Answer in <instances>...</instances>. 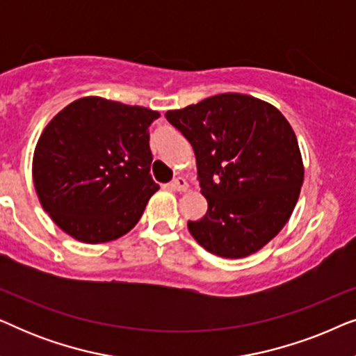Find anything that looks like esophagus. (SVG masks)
I'll use <instances>...</instances> for the list:
<instances>
[{
	"instance_id": "1",
	"label": "esophagus",
	"mask_w": 356,
	"mask_h": 356,
	"mask_svg": "<svg viewBox=\"0 0 356 356\" xmlns=\"http://www.w3.org/2000/svg\"><path fill=\"white\" fill-rule=\"evenodd\" d=\"M172 189H175V191H186L188 189V181L184 178H177V179H173V183H172Z\"/></svg>"
}]
</instances>
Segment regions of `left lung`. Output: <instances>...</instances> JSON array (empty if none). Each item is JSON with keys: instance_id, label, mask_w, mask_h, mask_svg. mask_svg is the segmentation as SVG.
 Instances as JSON below:
<instances>
[{"instance_id": "left-lung-1", "label": "left lung", "mask_w": 356, "mask_h": 356, "mask_svg": "<svg viewBox=\"0 0 356 356\" xmlns=\"http://www.w3.org/2000/svg\"><path fill=\"white\" fill-rule=\"evenodd\" d=\"M193 145L207 212L188 222L212 254L246 257L266 246L293 212L305 178L298 140L274 105L218 94L165 113Z\"/></svg>"}]
</instances>
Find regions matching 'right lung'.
<instances>
[{
	"mask_svg": "<svg viewBox=\"0 0 356 356\" xmlns=\"http://www.w3.org/2000/svg\"><path fill=\"white\" fill-rule=\"evenodd\" d=\"M159 111L82 97L43 129L32 175L43 211L82 243H105L139 222L159 184L149 126Z\"/></svg>",
	"mask_w": 356,
	"mask_h": 356,
	"instance_id": "add662e5",
	"label": "right lung"
}]
</instances>
